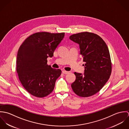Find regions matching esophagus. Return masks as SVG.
Masks as SVG:
<instances>
[{
    "mask_svg": "<svg viewBox=\"0 0 129 129\" xmlns=\"http://www.w3.org/2000/svg\"><path fill=\"white\" fill-rule=\"evenodd\" d=\"M62 74H68L70 73V72H68V71H62Z\"/></svg>",
    "mask_w": 129,
    "mask_h": 129,
    "instance_id": "1",
    "label": "esophagus"
}]
</instances>
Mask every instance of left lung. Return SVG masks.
<instances>
[{
    "mask_svg": "<svg viewBox=\"0 0 129 129\" xmlns=\"http://www.w3.org/2000/svg\"><path fill=\"white\" fill-rule=\"evenodd\" d=\"M70 39L79 44L80 54L85 62L83 74L74 73L76 79L72 88L79 96H91L99 92L110 78L112 63L109 49L104 40L94 33H79Z\"/></svg>",
    "mask_w": 129,
    "mask_h": 129,
    "instance_id": "left-lung-1",
    "label": "left lung"
}]
</instances>
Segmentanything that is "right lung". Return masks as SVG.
Masks as SVG:
<instances>
[{
    "mask_svg": "<svg viewBox=\"0 0 129 129\" xmlns=\"http://www.w3.org/2000/svg\"><path fill=\"white\" fill-rule=\"evenodd\" d=\"M64 36V33L38 32L28 37L20 46L16 70L23 86L31 95L43 98L53 91L61 71L48 65L47 59L54 55Z\"/></svg>",
    "mask_w": 129,
    "mask_h": 129,
    "instance_id": "right-lung-1",
    "label": "right lung"
}]
</instances>
